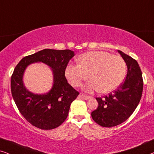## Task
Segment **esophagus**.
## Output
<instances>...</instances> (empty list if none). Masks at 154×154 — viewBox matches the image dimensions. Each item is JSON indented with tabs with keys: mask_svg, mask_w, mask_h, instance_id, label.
Listing matches in <instances>:
<instances>
[{
	"mask_svg": "<svg viewBox=\"0 0 154 154\" xmlns=\"http://www.w3.org/2000/svg\"><path fill=\"white\" fill-rule=\"evenodd\" d=\"M79 97H82V98H83L84 100H90L91 98V96H89V95H86L85 94H83V93H81V94H80L79 95Z\"/></svg>",
	"mask_w": 154,
	"mask_h": 154,
	"instance_id": "34e87169",
	"label": "esophagus"
}]
</instances>
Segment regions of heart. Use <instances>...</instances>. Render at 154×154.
I'll use <instances>...</instances> for the list:
<instances>
[{
    "label": "heart",
    "mask_w": 154,
    "mask_h": 154,
    "mask_svg": "<svg viewBox=\"0 0 154 154\" xmlns=\"http://www.w3.org/2000/svg\"><path fill=\"white\" fill-rule=\"evenodd\" d=\"M78 61L77 64L67 65L65 75L73 86L80 87L90 75L91 80L85 86L86 91L111 92L122 83L126 76L127 65L120 56L106 51H89L79 57Z\"/></svg>",
    "instance_id": "obj_1"
}]
</instances>
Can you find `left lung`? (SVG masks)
I'll use <instances>...</instances> for the list:
<instances>
[{"label":"left lung","mask_w":154,"mask_h":154,"mask_svg":"<svg viewBox=\"0 0 154 154\" xmlns=\"http://www.w3.org/2000/svg\"><path fill=\"white\" fill-rule=\"evenodd\" d=\"M127 66L125 81L107 96L96 97L98 107L91 112L93 120L103 127H112L127 120L140 102L143 79L140 67L133 58L118 50Z\"/></svg>","instance_id":"obj_1"}]
</instances>
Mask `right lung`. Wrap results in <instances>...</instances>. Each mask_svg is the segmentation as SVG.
<instances>
[{"label":"right lung","mask_w":154,"mask_h":154,"mask_svg":"<svg viewBox=\"0 0 154 154\" xmlns=\"http://www.w3.org/2000/svg\"><path fill=\"white\" fill-rule=\"evenodd\" d=\"M74 52L69 49H45L24 57L11 76V93L20 112L31 125L41 129H52L66 119L70 105L79 93L68 83L65 69ZM42 62L53 72V85L48 93L35 94L26 88L23 75L29 64Z\"/></svg>","instance_id":"1"}]
</instances>
